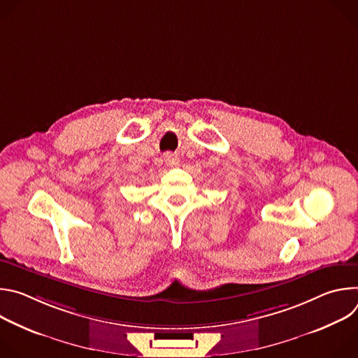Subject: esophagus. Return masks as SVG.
<instances>
[{
	"label": "esophagus",
	"instance_id": "esophagus-1",
	"mask_svg": "<svg viewBox=\"0 0 358 358\" xmlns=\"http://www.w3.org/2000/svg\"><path fill=\"white\" fill-rule=\"evenodd\" d=\"M164 160L169 166H177L178 164V157L176 155H171V152H167L164 156Z\"/></svg>",
	"mask_w": 358,
	"mask_h": 358
}]
</instances>
